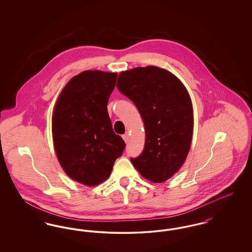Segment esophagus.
<instances>
[{
    "mask_svg": "<svg viewBox=\"0 0 252 252\" xmlns=\"http://www.w3.org/2000/svg\"><path fill=\"white\" fill-rule=\"evenodd\" d=\"M129 134L128 133H126V134H124L123 135V139H124V141L126 142V143H128L129 142Z\"/></svg>",
    "mask_w": 252,
    "mask_h": 252,
    "instance_id": "1",
    "label": "esophagus"
}]
</instances>
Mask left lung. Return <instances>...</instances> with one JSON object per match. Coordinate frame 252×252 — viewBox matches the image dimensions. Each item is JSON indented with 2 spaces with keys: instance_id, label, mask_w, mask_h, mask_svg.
Instances as JSON below:
<instances>
[{
  "instance_id": "1",
  "label": "left lung",
  "mask_w": 252,
  "mask_h": 252,
  "mask_svg": "<svg viewBox=\"0 0 252 252\" xmlns=\"http://www.w3.org/2000/svg\"><path fill=\"white\" fill-rule=\"evenodd\" d=\"M117 89L137 107L145 129L142 154L132 164L144 179L164 182L184 163L192 143L190 95L180 79L156 66L122 72Z\"/></svg>"
}]
</instances>
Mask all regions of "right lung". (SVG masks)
<instances>
[{
	"label": "right lung",
	"mask_w": 252,
	"mask_h": 252,
	"mask_svg": "<svg viewBox=\"0 0 252 252\" xmlns=\"http://www.w3.org/2000/svg\"><path fill=\"white\" fill-rule=\"evenodd\" d=\"M116 79V72H80L64 87L54 108L52 132L60 165L87 186L108 179L126 146L107 108Z\"/></svg>",
	"instance_id": "right-lung-1"
}]
</instances>
